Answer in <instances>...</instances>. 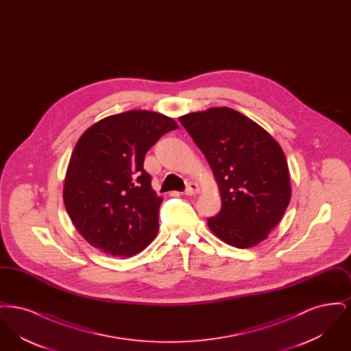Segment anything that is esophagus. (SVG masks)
I'll use <instances>...</instances> for the list:
<instances>
[{"instance_id": "1", "label": "esophagus", "mask_w": 351, "mask_h": 351, "mask_svg": "<svg viewBox=\"0 0 351 351\" xmlns=\"http://www.w3.org/2000/svg\"><path fill=\"white\" fill-rule=\"evenodd\" d=\"M199 191H200V186H199L197 184L189 183L186 185L185 191H184V195H186V196H193V195L199 193Z\"/></svg>"}]
</instances>
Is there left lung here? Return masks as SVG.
<instances>
[{
  "label": "left lung",
  "mask_w": 351,
  "mask_h": 351,
  "mask_svg": "<svg viewBox=\"0 0 351 351\" xmlns=\"http://www.w3.org/2000/svg\"><path fill=\"white\" fill-rule=\"evenodd\" d=\"M215 173L222 208L208 226L238 249L265 241L291 200L289 171L279 143L250 118L210 108L179 118Z\"/></svg>",
  "instance_id": "obj_1"
}]
</instances>
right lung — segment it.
Returning <instances> with one entry per match:
<instances>
[{
  "label": "right lung",
  "instance_id": "obj_1",
  "mask_svg": "<svg viewBox=\"0 0 351 351\" xmlns=\"http://www.w3.org/2000/svg\"><path fill=\"white\" fill-rule=\"evenodd\" d=\"M178 129L172 118L130 110L104 118L77 141L68 163L63 200L77 232L113 256L146 249L159 229L158 197L143 169L146 152Z\"/></svg>",
  "mask_w": 351,
  "mask_h": 351
}]
</instances>
